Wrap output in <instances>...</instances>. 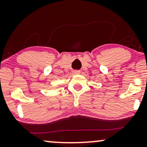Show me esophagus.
<instances>
[{"mask_svg":"<svg viewBox=\"0 0 147 147\" xmlns=\"http://www.w3.org/2000/svg\"><path fill=\"white\" fill-rule=\"evenodd\" d=\"M73 74L74 75H78V74H80V71H79V70H76V71H73Z\"/></svg>","mask_w":147,"mask_h":147,"instance_id":"obj_1","label":"esophagus"}]
</instances>
